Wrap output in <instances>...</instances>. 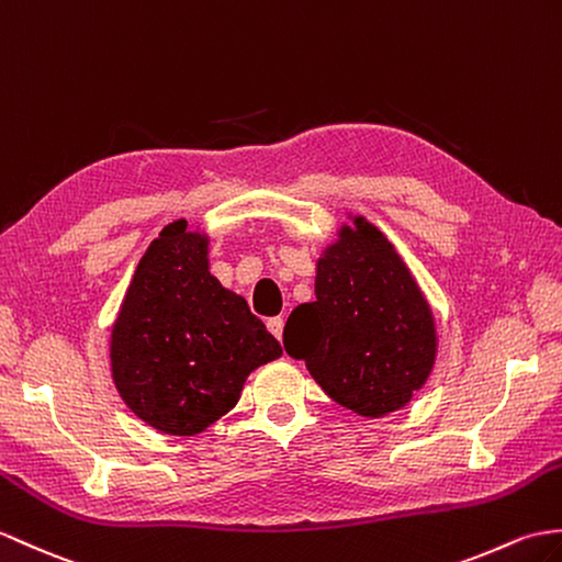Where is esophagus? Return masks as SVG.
I'll return each mask as SVG.
<instances>
[{"instance_id":"1","label":"esophagus","mask_w":562,"mask_h":562,"mask_svg":"<svg viewBox=\"0 0 562 562\" xmlns=\"http://www.w3.org/2000/svg\"><path fill=\"white\" fill-rule=\"evenodd\" d=\"M268 330L272 333V337H278L282 340V330H284V318L276 316V318H268Z\"/></svg>"}]
</instances>
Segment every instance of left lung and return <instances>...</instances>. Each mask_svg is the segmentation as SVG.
<instances>
[{"label": "left lung", "instance_id": "1", "mask_svg": "<svg viewBox=\"0 0 562 562\" xmlns=\"http://www.w3.org/2000/svg\"><path fill=\"white\" fill-rule=\"evenodd\" d=\"M355 225L318 260L316 302L292 311L282 342L337 404L383 416L434 369V318L383 234L363 217Z\"/></svg>", "mask_w": 562, "mask_h": 562}]
</instances>
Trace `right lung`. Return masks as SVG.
<instances>
[{
    "label": "right lung",
    "mask_w": 562,
    "mask_h": 562,
    "mask_svg": "<svg viewBox=\"0 0 562 562\" xmlns=\"http://www.w3.org/2000/svg\"><path fill=\"white\" fill-rule=\"evenodd\" d=\"M207 244L167 225L143 254L112 330V375L132 412L162 434H201L244 381L282 355L249 304L207 272Z\"/></svg>",
    "instance_id": "1"
}]
</instances>
